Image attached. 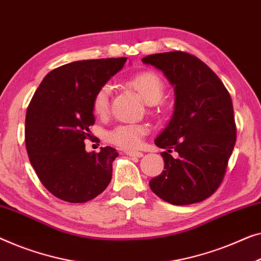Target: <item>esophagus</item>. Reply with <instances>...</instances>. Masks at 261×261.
Segmentation results:
<instances>
[{"mask_svg": "<svg viewBox=\"0 0 261 261\" xmlns=\"http://www.w3.org/2000/svg\"><path fill=\"white\" fill-rule=\"evenodd\" d=\"M126 154L128 156H133V158H141L143 155L141 152H133V150H126Z\"/></svg>", "mask_w": 261, "mask_h": 261, "instance_id": "obj_1", "label": "esophagus"}]
</instances>
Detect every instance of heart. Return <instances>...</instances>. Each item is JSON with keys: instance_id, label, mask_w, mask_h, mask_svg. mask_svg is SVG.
<instances>
[{"instance_id": "b5f03b06", "label": "heart", "mask_w": 261, "mask_h": 261, "mask_svg": "<svg viewBox=\"0 0 261 261\" xmlns=\"http://www.w3.org/2000/svg\"><path fill=\"white\" fill-rule=\"evenodd\" d=\"M128 86L137 90L147 105H158L162 100L166 92V85L162 79L153 71H142L128 80ZM112 88L109 85H102L93 96L92 108L94 114L105 116L109 111V99ZM148 132L143 123H123L119 124L112 130L107 132L106 140L112 145L122 149L133 150L139 148L143 138Z\"/></svg>"}]
</instances>
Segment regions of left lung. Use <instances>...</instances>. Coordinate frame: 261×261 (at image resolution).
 <instances>
[{"instance_id":"1","label":"left lung","mask_w":261,"mask_h":261,"mask_svg":"<svg viewBox=\"0 0 261 261\" xmlns=\"http://www.w3.org/2000/svg\"><path fill=\"white\" fill-rule=\"evenodd\" d=\"M142 62L160 69L175 92L174 114L155 139L166 149L165 171L149 181L150 190L172 205L202 201L224 180L237 141L231 95L217 74L188 53H160Z\"/></svg>"}]
</instances>
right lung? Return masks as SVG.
<instances>
[{"instance_id": "obj_1", "label": "right lung", "mask_w": 261, "mask_h": 261, "mask_svg": "<svg viewBox=\"0 0 261 261\" xmlns=\"http://www.w3.org/2000/svg\"><path fill=\"white\" fill-rule=\"evenodd\" d=\"M127 58L84 60L55 68L36 89L25 114L29 161L44 187L63 201H89L112 180V147L86 152L95 122L93 96L121 69Z\"/></svg>"}]
</instances>
